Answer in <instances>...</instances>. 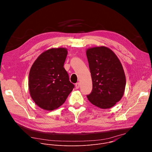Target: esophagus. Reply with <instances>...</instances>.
Masks as SVG:
<instances>
[{
	"label": "esophagus",
	"instance_id": "esophagus-1",
	"mask_svg": "<svg viewBox=\"0 0 152 152\" xmlns=\"http://www.w3.org/2000/svg\"><path fill=\"white\" fill-rule=\"evenodd\" d=\"M75 86H76V88L77 89H78V88L80 87V83H79V82H77V83H76Z\"/></svg>",
	"mask_w": 152,
	"mask_h": 152
}]
</instances>
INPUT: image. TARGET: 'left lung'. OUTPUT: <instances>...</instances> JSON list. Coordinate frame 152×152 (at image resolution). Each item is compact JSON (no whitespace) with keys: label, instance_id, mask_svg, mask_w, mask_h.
<instances>
[{"label":"left lung","instance_id":"left-lung-1","mask_svg":"<svg viewBox=\"0 0 152 152\" xmlns=\"http://www.w3.org/2000/svg\"><path fill=\"white\" fill-rule=\"evenodd\" d=\"M92 78L93 90L86 96L94 105L107 109L122 98L126 86V76L117 55L104 46L86 50Z\"/></svg>","mask_w":152,"mask_h":152}]
</instances>
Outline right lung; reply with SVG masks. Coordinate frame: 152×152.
<instances>
[{"label": "right lung", "mask_w": 152, "mask_h": 152, "mask_svg": "<svg viewBox=\"0 0 152 152\" xmlns=\"http://www.w3.org/2000/svg\"><path fill=\"white\" fill-rule=\"evenodd\" d=\"M67 55L66 48H52L35 61L29 75V89L34 102L48 111L57 109L75 87L64 67Z\"/></svg>", "instance_id": "add662e5"}]
</instances>
